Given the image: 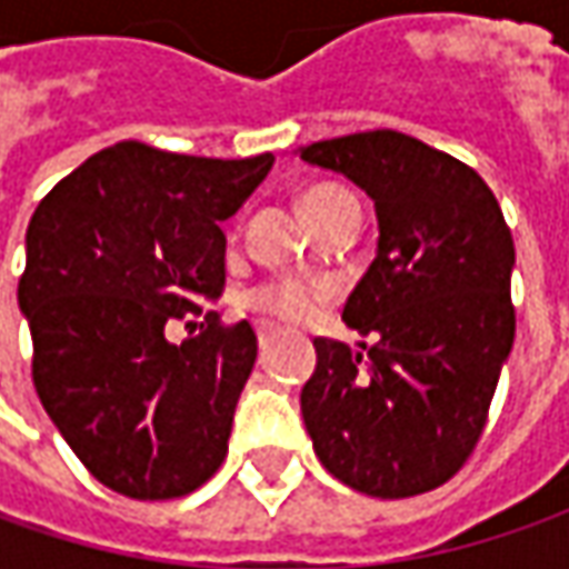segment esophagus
<instances>
[{
  "label": "esophagus",
  "instance_id": "1",
  "mask_svg": "<svg viewBox=\"0 0 569 569\" xmlns=\"http://www.w3.org/2000/svg\"><path fill=\"white\" fill-rule=\"evenodd\" d=\"M256 336H259V348L266 351V348H269V341H272V326H259V329H256Z\"/></svg>",
  "mask_w": 569,
  "mask_h": 569
}]
</instances>
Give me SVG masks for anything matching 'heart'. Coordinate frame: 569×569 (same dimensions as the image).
Segmentation results:
<instances>
[{
	"mask_svg": "<svg viewBox=\"0 0 569 569\" xmlns=\"http://www.w3.org/2000/svg\"><path fill=\"white\" fill-rule=\"evenodd\" d=\"M358 202L345 187L336 183H317V187L300 192V208L310 218V224H317L319 218H326L329 211L341 206ZM329 297V284L317 278H278L266 281L259 288H252L243 295V307L256 317L269 319V322H303L307 317L317 313V307Z\"/></svg>",
	"mask_w": 569,
	"mask_h": 569,
	"instance_id": "1",
	"label": "heart"
}]
</instances>
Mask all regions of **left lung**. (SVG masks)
Masks as SVG:
<instances>
[{
  "label": "left lung",
  "instance_id": "1",
  "mask_svg": "<svg viewBox=\"0 0 569 569\" xmlns=\"http://www.w3.org/2000/svg\"><path fill=\"white\" fill-rule=\"evenodd\" d=\"M300 158L367 189L380 218L377 259L341 313L373 345L358 355L313 339L307 433L355 491H433L478 447L513 348V233L469 164L396 129L313 142Z\"/></svg>",
  "mask_w": 569,
  "mask_h": 569
}]
</instances>
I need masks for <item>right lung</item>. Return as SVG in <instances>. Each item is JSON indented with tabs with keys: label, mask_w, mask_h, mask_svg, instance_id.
Segmentation results:
<instances>
[{
	"label": "right lung",
	"mask_w": 569,
	"mask_h": 569,
	"mask_svg": "<svg viewBox=\"0 0 569 569\" xmlns=\"http://www.w3.org/2000/svg\"><path fill=\"white\" fill-rule=\"evenodd\" d=\"M272 154L192 158L117 142L62 177L28 224L18 303L33 389L81 466L132 500L202 488L228 456L256 332L224 326V230ZM202 316L170 346V321Z\"/></svg>",
	"instance_id": "add662e5"
}]
</instances>
